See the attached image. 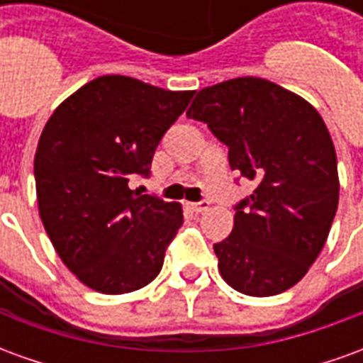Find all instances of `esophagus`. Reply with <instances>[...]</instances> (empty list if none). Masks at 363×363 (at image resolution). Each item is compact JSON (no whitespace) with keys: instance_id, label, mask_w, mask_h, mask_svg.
<instances>
[{"instance_id":"obj_1","label":"esophagus","mask_w":363,"mask_h":363,"mask_svg":"<svg viewBox=\"0 0 363 363\" xmlns=\"http://www.w3.org/2000/svg\"><path fill=\"white\" fill-rule=\"evenodd\" d=\"M208 206H210L208 202H194V204H190V210L196 213H202L208 210Z\"/></svg>"}]
</instances>
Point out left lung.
Masks as SVG:
<instances>
[{
  "label": "left lung",
  "mask_w": 363,
  "mask_h": 363,
  "mask_svg": "<svg viewBox=\"0 0 363 363\" xmlns=\"http://www.w3.org/2000/svg\"><path fill=\"white\" fill-rule=\"evenodd\" d=\"M229 147V165L255 184L235 206L233 231L213 245L223 280L268 297L303 278L338 208L335 143L317 108L262 77L198 91L186 111Z\"/></svg>",
  "instance_id": "obj_1"
}]
</instances>
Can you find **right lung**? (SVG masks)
I'll return each mask as SVG.
<instances>
[{"label":"right lung","mask_w":363,"mask_h":363,"mask_svg":"<svg viewBox=\"0 0 363 363\" xmlns=\"http://www.w3.org/2000/svg\"><path fill=\"white\" fill-rule=\"evenodd\" d=\"M194 91L101 75L46 122L35 155L38 213L62 262L87 288L118 296L161 272L182 206L130 189Z\"/></svg>","instance_id":"obj_1"}]
</instances>
